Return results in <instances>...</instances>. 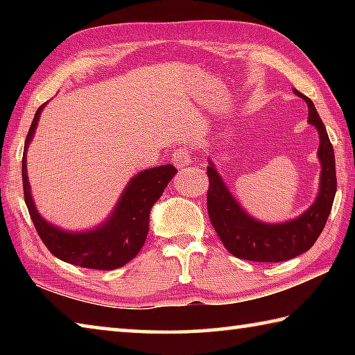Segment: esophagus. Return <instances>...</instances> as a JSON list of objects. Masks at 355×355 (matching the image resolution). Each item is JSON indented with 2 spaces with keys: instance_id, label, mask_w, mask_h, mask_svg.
<instances>
[{
  "instance_id": "1",
  "label": "esophagus",
  "mask_w": 355,
  "mask_h": 355,
  "mask_svg": "<svg viewBox=\"0 0 355 355\" xmlns=\"http://www.w3.org/2000/svg\"><path fill=\"white\" fill-rule=\"evenodd\" d=\"M172 161L177 167H183V166L191 164V150L184 148V147L177 148L175 152L172 153Z\"/></svg>"
}]
</instances>
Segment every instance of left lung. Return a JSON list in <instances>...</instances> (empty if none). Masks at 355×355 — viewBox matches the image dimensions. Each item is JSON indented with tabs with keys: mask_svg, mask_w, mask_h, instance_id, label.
Here are the masks:
<instances>
[{
	"mask_svg": "<svg viewBox=\"0 0 355 355\" xmlns=\"http://www.w3.org/2000/svg\"><path fill=\"white\" fill-rule=\"evenodd\" d=\"M294 94L309 105V123L313 125L320 135L318 158L321 163L316 200L296 219L282 224H266L252 218L228 191L213 161L208 159L207 205L209 220L225 249L241 260L279 263L304 254L316 243L332 209L336 192L334 147L313 101L299 91H294Z\"/></svg>",
	"mask_w": 355,
	"mask_h": 355,
	"instance_id": "obj_1",
	"label": "left lung"
}]
</instances>
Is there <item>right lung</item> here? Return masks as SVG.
<instances>
[{
  "mask_svg": "<svg viewBox=\"0 0 355 355\" xmlns=\"http://www.w3.org/2000/svg\"><path fill=\"white\" fill-rule=\"evenodd\" d=\"M46 103L42 105L33 119L25 141L21 161V177L25 202L33 224L46 249L59 260L75 266L110 271L117 269L139 254L148 233L150 209L163 194L177 169L172 164L150 167L130 180L127 188L112 209L110 218L100 227L87 232H67L46 222L39 214L28 182L26 152L37 128L39 117Z\"/></svg>",
  "mask_w": 355,
  "mask_h": 355,
  "instance_id": "right-lung-1",
  "label": "right lung"
}]
</instances>
